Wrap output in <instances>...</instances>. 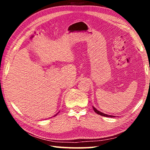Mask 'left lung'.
Masks as SVG:
<instances>
[{"label":"left lung","instance_id":"8db88e82","mask_svg":"<svg viewBox=\"0 0 150 150\" xmlns=\"http://www.w3.org/2000/svg\"><path fill=\"white\" fill-rule=\"evenodd\" d=\"M93 110H94V111L96 113V114H98V115H101V116H106V117H115V116H112V115H106V114H105V113H103V112H100V111H98L97 109L96 108H95V107H94V106H93Z\"/></svg>","mask_w":150,"mask_h":150}]
</instances>
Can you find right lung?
Listing matches in <instances>:
<instances>
[{
    "instance_id": "obj_1",
    "label": "right lung",
    "mask_w": 150,
    "mask_h": 150,
    "mask_svg": "<svg viewBox=\"0 0 150 150\" xmlns=\"http://www.w3.org/2000/svg\"><path fill=\"white\" fill-rule=\"evenodd\" d=\"M54 115V116H56V115Z\"/></svg>"
}]
</instances>
